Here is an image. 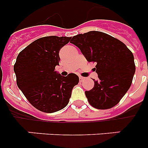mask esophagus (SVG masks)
<instances>
[{
    "instance_id": "34e87169",
    "label": "esophagus",
    "mask_w": 148,
    "mask_h": 148,
    "mask_svg": "<svg viewBox=\"0 0 148 148\" xmlns=\"http://www.w3.org/2000/svg\"><path fill=\"white\" fill-rule=\"evenodd\" d=\"M84 80V78H83V77H79V81H80L81 82H83Z\"/></svg>"
}]
</instances>
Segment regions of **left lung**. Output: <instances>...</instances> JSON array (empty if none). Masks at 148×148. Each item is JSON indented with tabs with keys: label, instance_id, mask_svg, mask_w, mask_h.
<instances>
[{
	"label": "left lung",
	"instance_id": "obj_1",
	"mask_svg": "<svg viewBox=\"0 0 148 148\" xmlns=\"http://www.w3.org/2000/svg\"><path fill=\"white\" fill-rule=\"evenodd\" d=\"M70 42L78 47L88 62H95L98 80L85 91L95 108L110 109L119 102L130 88L135 74L134 57L124 43L99 31L73 36Z\"/></svg>",
	"mask_w": 148,
	"mask_h": 148
}]
</instances>
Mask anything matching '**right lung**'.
<instances>
[{"mask_svg":"<svg viewBox=\"0 0 148 148\" xmlns=\"http://www.w3.org/2000/svg\"><path fill=\"white\" fill-rule=\"evenodd\" d=\"M71 37L47 36L35 40L18 54L14 65L17 85L29 103L44 113H54L67 105L79 78L62 76L55 70L59 51Z\"/></svg>","mask_w":148,"mask_h":148,"instance_id":"add662e5","label":"right lung"}]
</instances>
